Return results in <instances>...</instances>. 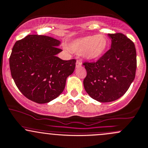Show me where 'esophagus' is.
<instances>
[{
	"instance_id": "1",
	"label": "esophagus",
	"mask_w": 148,
	"mask_h": 148,
	"mask_svg": "<svg viewBox=\"0 0 148 148\" xmlns=\"http://www.w3.org/2000/svg\"><path fill=\"white\" fill-rule=\"evenodd\" d=\"M76 68H80V67H81L82 66V63H81V62L80 61H78V60H77V62H76Z\"/></svg>"
}]
</instances>
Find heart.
<instances>
[{
    "label": "heart",
    "instance_id": "b5f03b06",
    "mask_svg": "<svg viewBox=\"0 0 148 148\" xmlns=\"http://www.w3.org/2000/svg\"><path fill=\"white\" fill-rule=\"evenodd\" d=\"M108 44V38L103 35L88 36L73 40L70 49L76 54H83L85 59L93 61L105 54Z\"/></svg>",
    "mask_w": 148,
    "mask_h": 148
}]
</instances>
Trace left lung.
<instances>
[{"instance_id": "left-lung-1", "label": "left lung", "mask_w": 148, "mask_h": 148, "mask_svg": "<svg viewBox=\"0 0 148 148\" xmlns=\"http://www.w3.org/2000/svg\"><path fill=\"white\" fill-rule=\"evenodd\" d=\"M110 49L95 63H85L87 76L83 85L87 93L100 103H109L123 96L135 77V44L122 33L108 34Z\"/></svg>"}]
</instances>
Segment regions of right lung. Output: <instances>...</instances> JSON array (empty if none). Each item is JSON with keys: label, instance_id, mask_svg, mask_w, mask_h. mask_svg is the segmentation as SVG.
<instances>
[{"label": "right lung", "instance_id": "right-lung-1", "mask_svg": "<svg viewBox=\"0 0 148 148\" xmlns=\"http://www.w3.org/2000/svg\"><path fill=\"white\" fill-rule=\"evenodd\" d=\"M60 41L46 36L28 35L16 42L9 59L12 77L23 95L43 104L63 92L76 60L57 57Z\"/></svg>", "mask_w": 148, "mask_h": 148}]
</instances>
